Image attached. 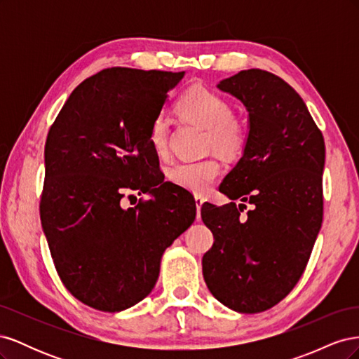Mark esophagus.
Returning a JSON list of instances; mask_svg holds the SVG:
<instances>
[{"instance_id": "esophagus-1", "label": "esophagus", "mask_w": 359, "mask_h": 359, "mask_svg": "<svg viewBox=\"0 0 359 359\" xmlns=\"http://www.w3.org/2000/svg\"><path fill=\"white\" fill-rule=\"evenodd\" d=\"M194 202H196V208H198V219H199V211H201V206L203 205V202H205V199L201 196V194H196V196H194Z\"/></svg>"}]
</instances>
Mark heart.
Returning a JSON list of instances; mask_svg holds the SVG:
<instances>
[{
  "label": "heart",
  "instance_id": "heart-1",
  "mask_svg": "<svg viewBox=\"0 0 359 359\" xmlns=\"http://www.w3.org/2000/svg\"><path fill=\"white\" fill-rule=\"evenodd\" d=\"M180 114L206 128V147L224 157H236L247 142V132L240 119L232 115V107L222 95L203 86H193L178 102ZM149 144L157 156H165L169 148V126L163 115L156 116L149 127ZM222 166L212 157L178 161L169 169V180L193 193H203L219 178Z\"/></svg>",
  "mask_w": 359,
  "mask_h": 359
}]
</instances>
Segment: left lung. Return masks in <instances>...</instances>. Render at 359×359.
<instances>
[{"mask_svg":"<svg viewBox=\"0 0 359 359\" xmlns=\"http://www.w3.org/2000/svg\"><path fill=\"white\" fill-rule=\"evenodd\" d=\"M248 112L243 156L220 184L231 202H205L214 235L202 271L210 292L238 313H260L295 287L322 226L323 136L299 94L278 76L243 70L217 83ZM254 206L247 216L245 202Z\"/></svg>","mask_w":359,"mask_h":359,"instance_id":"1","label":"left lung"}]
</instances>
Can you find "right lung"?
Segmentation results:
<instances>
[{"label": "right lung", "instance_id": "right-lung-1", "mask_svg": "<svg viewBox=\"0 0 359 359\" xmlns=\"http://www.w3.org/2000/svg\"><path fill=\"white\" fill-rule=\"evenodd\" d=\"M184 74L102 70L76 86L48 135L41 227L64 286L95 310L118 313L149 295L163 253L196 217L149 144ZM124 188L151 198L123 209Z\"/></svg>", "mask_w": 359, "mask_h": 359}]
</instances>
